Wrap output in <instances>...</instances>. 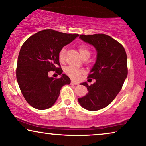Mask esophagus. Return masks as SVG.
<instances>
[{
	"label": "esophagus",
	"mask_w": 146,
	"mask_h": 146,
	"mask_svg": "<svg viewBox=\"0 0 146 146\" xmlns=\"http://www.w3.org/2000/svg\"><path fill=\"white\" fill-rule=\"evenodd\" d=\"M71 84H74V85H78V83L76 82H74V81H72Z\"/></svg>",
	"instance_id": "obj_1"
}]
</instances>
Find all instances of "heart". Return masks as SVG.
<instances>
[{
  "mask_svg": "<svg viewBox=\"0 0 146 146\" xmlns=\"http://www.w3.org/2000/svg\"><path fill=\"white\" fill-rule=\"evenodd\" d=\"M78 51L83 58H89L90 53V49L88 45L86 44H80L78 46ZM66 54V48H62L58 54V58H59L60 61H64V58H65ZM65 72L68 76L71 77L73 79H77L80 76L83 72V70L81 69L73 67V66H68L65 68Z\"/></svg>",
  "mask_w": 146,
  "mask_h": 146,
  "instance_id": "1",
  "label": "heart"
}]
</instances>
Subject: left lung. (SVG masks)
Listing matches in <instances>:
<instances>
[{"mask_svg": "<svg viewBox=\"0 0 146 146\" xmlns=\"http://www.w3.org/2000/svg\"><path fill=\"white\" fill-rule=\"evenodd\" d=\"M80 38L93 45L97 58L88 76L95 82L90 86L81 83L88 92L78 102L86 110L98 111L109 105L121 90L127 76V58L123 46L105 34L80 35Z\"/></svg>", "mask_w": 146, "mask_h": 146, "instance_id": "obj_1", "label": "left lung"}]
</instances>
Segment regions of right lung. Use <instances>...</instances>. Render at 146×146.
Segmentation results:
<instances>
[{
	"label": "right lung",
	"mask_w": 146,
	"mask_h": 146,
	"mask_svg": "<svg viewBox=\"0 0 146 146\" xmlns=\"http://www.w3.org/2000/svg\"><path fill=\"white\" fill-rule=\"evenodd\" d=\"M79 36L53 29L42 30L25 41L18 56L17 80L26 101L31 107L45 110L54 105L62 87L70 83L66 74L60 78L48 76L55 71L61 74L58 54L60 50Z\"/></svg>",
	"instance_id": "right-lung-1"
}]
</instances>
